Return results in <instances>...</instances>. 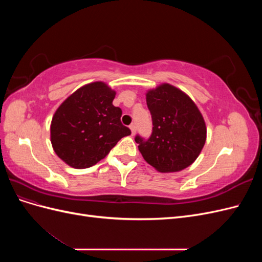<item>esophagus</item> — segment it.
<instances>
[{"label": "esophagus", "instance_id": "1", "mask_svg": "<svg viewBox=\"0 0 262 262\" xmlns=\"http://www.w3.org/2000/svg\"><path fill=\"white\" fill-rule=\"evenodd\" d=\"M130 130H131V134H132V136H134V134H136V131H137L136 124H131V125H130Z\"/></svg>", "mask_w": 262, "mask_h": 262}]
</instances>
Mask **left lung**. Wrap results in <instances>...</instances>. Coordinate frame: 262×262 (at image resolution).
Masks as SVG:
<instances>
[{
	"mask_svg": "<svg viewBox=\"0 0 262 262\" xmlns=\"http://www.w3.org/2000/svg\"><path fill=\"white\" fill-rule=\"evenodd\" d=\"M153 131L148 140L136 138L144 160L160 172H176L189 167L207 140L202 114L186 93L163 83L146 93Z\"/></svg>",
	"mask_w": 262,
	"mask_h": 262,
	"instance_id": "left-lung-1",
	"label": "left lung"
}]
</instances>
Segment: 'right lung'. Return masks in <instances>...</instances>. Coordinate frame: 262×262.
I'll return each instance as SVG.
<instances>
[{
	"instance_id": "obj_1",
	"label": "right lung",
	"mask_w": 262,
	"mask_h": 262,
	"mask_svg": "<svg viewBox=\"0 0 262 262\" xmlns=\"http://www.w3.org/2000/svg\"><path fill=\"white\" fill-rule=\"evenodd\" d=\"M116 92L104 82L76 90L55 110L50 125L53 150L73 168L97 164L131 131L124 126L121 109L113 105Z\"/></svg>"
}]
</instances>
